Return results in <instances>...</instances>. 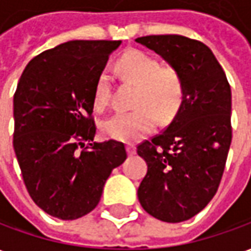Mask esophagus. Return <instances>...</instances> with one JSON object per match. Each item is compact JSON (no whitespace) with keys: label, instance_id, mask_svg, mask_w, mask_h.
<instances>
[{"label":"esophagus","instance_id":"obj_1","mask_svg":"<svg viewBox=\"0 0 251 251\" xmlns=\"http://www.w3.org/2000/svg\"><path fill=\"white\" fill-rule=\"evenodd\" d=\"M126 152L129 156H133V154H136V147L133 145V144H127L126 145Z\"/></svg>","mask_w":251,"mask_h":251}]
</instances>
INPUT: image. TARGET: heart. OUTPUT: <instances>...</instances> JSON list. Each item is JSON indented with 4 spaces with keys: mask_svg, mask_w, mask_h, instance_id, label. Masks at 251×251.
I'll return each instance as SVG.
<instances>
[{
    "mask_svg": "<svg viewBox=\"0 0 251 251\" xmlns=\"http://www.w3.org/2000/svg\"><path fill=\"white\" fill-rule=\"evenodd\" d=\"M122 80L136 86L133 98L134 110L118 113L102 122V134L111 140L133 142L149 134L158 120L168 122L179 113L184 100V84L179 71L160 66L156 57L147 52L126 51L115 63ZM110 79L100 74L94 88V107L102 111L110 100Z\"/></svg>",
    "mask_w": 251,
    "mask_h": 251,
    "instance_id": "1",
    "label": "heart"
}]
</instances>
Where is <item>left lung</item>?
Wrapping results in <instances>:
<instances>
[{"instance_id":"left-lung-1","label":"left lung","mask_w":251,"mask_h":251,"mask_svg":"<svg viewBox=\"0 0 251 251\" xmlns=\"http://www.w3.org/2000/svg\"><path fill=\"white\" fill-rule=\"evenodd\" d=\"M176 68L184 100L174 121L137 147L148 172L137 195L149 215L179 223L199 214L221 184L231 144V88L214 53L180 35L136 39Z\"/></svg>"}]
</instances>
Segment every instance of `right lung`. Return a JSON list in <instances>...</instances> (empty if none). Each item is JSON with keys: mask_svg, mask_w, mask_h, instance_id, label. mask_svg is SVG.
Instances as JSON below:
<instances>
[{"mask_svg": "<svg viewBox=\"0 0 251 251\" xmlns=\"http://www.w3.org/2000/svg\"><path fill=\"white\" fill-rule=\"evenodd\" d=\"M121 41L72 40L25 67L13 98V148L30 198L48 215L82 218L98 205L125 145L94 142V88Z\"/></svg>", "mask_w": 251, "mask_h": 251, "instance_id": "1", "label": "right lung"}]
</instances>
